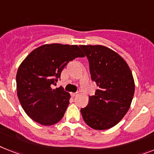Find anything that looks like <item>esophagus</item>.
I'll use <instances>...</instances> for the list:
<instances>
[{"label":"esophagus","mask_w":154,"mask_h":154,"mask_svg":"<svg viewBox=\"0 0 154 154\" xmlns=\"http://www.w3.org/2000/svg\"><path fill=\"white\" fill-rule=\"evenodd\" d=\"M78 94V93H71V95H72V97H75L76 95Z\"/></svg>","instance_id":"34e87169"}]
</instances>
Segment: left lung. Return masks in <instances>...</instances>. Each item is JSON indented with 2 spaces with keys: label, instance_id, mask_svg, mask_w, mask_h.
Here are the masks:
<instances>
[{
  "label": "left lung",
  "instance_id": "1",
  "mask_svg": "<svg viewBox=\"0 0 154 154\" xmlns=\"http://www.w3.org/2000/svg\"><path fill=\"white\" fill-rule=\"evenodd\" d=\"M88 59L91 79L98 90L81 109L86 124L95 130L111 128L123 119L131 104L134 82L128 63L102 45H79Z\"/></svg>",
  "mask_w": 154,
  "mask_h": 154
}]
</instances>
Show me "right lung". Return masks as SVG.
<instances>
[{
  "label": "right lung",
  "instance_id": "obj_1",
  "mask_svg": "<svg viewBox=\"0 0 154 154\" xmlns=\"http://www.w3.org/2000/svg\"><path fill=\"white\" fill-rule=\"evenodd\" d=\"M84 57L77 45L50 44L33 50L16 74L17 95L29 117L45 126L61 120L69 105L70 94L62 86L53 90L69 61Z\"/></svg>",
  "mask_w": 154,
  "mask_h": 154
}]
</instances>
